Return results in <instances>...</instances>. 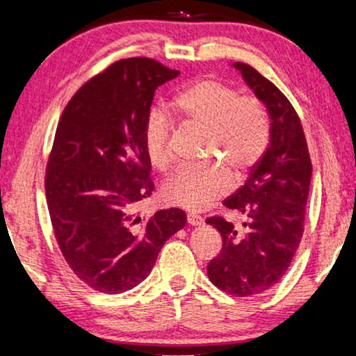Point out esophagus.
<instances>
[{
    "mask_svg": "<svg viewBox=\"0 0 356 356\" xmlns=\"http://www.w3.org/2000/svg\"><path fill=\"white\" fill-rule=\"evenodd\" d=\"M187 222L190 224V226H202L203 218L197 213H188L187 214Z\"/></svg>",
    "mask_w": 356,
    "mask_h": 356,
    "instance_id": "obj_1",
    "label": "esophagus"
}]
</instances>
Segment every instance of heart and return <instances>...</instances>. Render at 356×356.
<instances>
[{"mask_svg": "<svg viewBox=\"0 0 356 356\" xmlns=\"http://www.w3.org/2000/svg\"><path fill=\"white\" fill-rule=\"evenodd\" d=\"M172 106L187 121L209 130V156L221 159L243 174L263 158L269 145V119L266 109L253 97H240L232 85L216 79L198 80L184 88ZM172 122L163 109L149 111L143 126V147L148 161L158 171H166L172 163ZM232 180L218 164L180 168L163 187L171 204L204 209L230 190Z\"/></svg>", "mask_w": 356, "mask_h": 356, "instance_id": "heart-1", "label": "heart"}]
</instances>
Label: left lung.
I'll use <instances>...</instances> for the list:
<instances>
[{
	"mask_svg": "<svg viewBox=\"0 0 356 356\" xmlns=\"http://www.w3.org/2000/svg\"><path fill=\"white\" fill-rule=\"evenodd\" d=\"M271 118V140L245 185L224 200L243 214V232L222 216L207 222L219 230L222 248L208 264V277L222 292L252 297L276 285L303 235L312 159L300 118L271 80L245 63H234Z\"/></svg>",
	"mask_w": 356,
	"mask_h": 356,
	"instance_id": "8db88e82",
	"label": "left lung"
}]
</instances>
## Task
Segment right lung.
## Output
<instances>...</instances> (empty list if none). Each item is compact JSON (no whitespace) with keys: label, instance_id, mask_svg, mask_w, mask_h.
<instances>
[{"label":"right lung","instance_id":"right-lung-1","mask_svg":"<svg viewBox=\"0 0 356 356\" xmlns=\"http://www.w3.org/2000/svg\"><path fill=\"white\" fill-rule=\"evenodd\" d=\"M177 76L154 59H121L85 82L59 119L44 172L48 211L69 268L97 292L147 279L187 222L179 208L138 211L154 188L145 121L156 88Z\"/></svg>","mask_w":356,"mask_h":356}]
</instances>
